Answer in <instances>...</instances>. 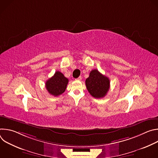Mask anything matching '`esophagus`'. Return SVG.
Masks as SVG:
<instances>
[{"instance_id":"34e87169","label":"esophagus","mask_w":158,"mask_h":158,"mask_svg":"<svg viewBox=\"0 0 158 158\" xmlns=\"http://www.w3.org/2000/svg\"><path fill=\"white\" fill-rule=\"evenodd\" d=\"M82 79V77L81 76H79L78 78H77L76 80H77V81H81Z\"/></svg>"}]
</instances>
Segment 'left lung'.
<instances>
[{
  "label": "left lung",
  "instance_id": "obj_1",
  "mask_svg": "<svg viewBox=\"0 0 158 158\" xmlns=\"http://www.w3.org/2000/svg\"><path fill=\"white\" fill-rule=\"evenodd\" d=\"M87 91L95 98H102L107 93L110 81L107 77L104 76L97 69L91 71L89 76L85 80Z\"/></svg>",
  "mask_w": 158,
  "mask_h": 158
}]
</instances>
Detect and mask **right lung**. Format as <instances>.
<instances>
[{
	"label": "right lung",
	"mask_w": 158,
	"mask_h": 158,
	"mask_svg": "<svg viewBox=\"0 0 158 158\" xmlns=\"http://www.w3.org/2000/svg\"><path fill=\"white\" fill-rule=\"evenodd\" d=\"M69 79L62 73L56 71L54 75L46 82V87L49 94L54 96H58L65 91Z\"/></svg>",
	"instance_id": "1"
}]
</instances>
